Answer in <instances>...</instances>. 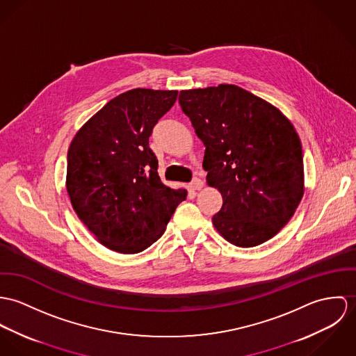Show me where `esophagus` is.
Instances as JSON below:
<instances>
[{
  "label": "esophagus",
  "mask_w": 356,
  "mask_h": 356,
  "mask_svg": "<svg viewBox=\"0 0 356 356\" xmlns=\"http://www.w3.org/2000/svg\"><path fill=\"white\" fill-rule=\"evenodd\" d=\"M203 186H204V183H203L200 179H197V177H195V179L191 181V187H193V190H197V191H199V190H202V188H203Z\"/></svg>",
  "instance_id": "34e87169"
}]
</instances>
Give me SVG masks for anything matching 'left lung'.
<instances>
[{
	"label": "left lung",
	"instance_id": "8db88e82",
	"mask_svg": "<svg viewBox=\"0 0 356 356\" xmlns=\"http://www.w3.org/2000/svg\"><path fill=\"white\" fill-rule=\"evenodd\" d=\"M179 104L206 147L207 184L222 195L214 228L237 247L277 235L305 193L302 143L291 121L235 84L183 90Z\"/></svg>",
	"mask_w": 356,
	"mask_h": 356
}]
</instances>
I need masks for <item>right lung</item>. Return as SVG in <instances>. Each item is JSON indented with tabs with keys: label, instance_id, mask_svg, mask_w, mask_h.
Here are the masks:
<instances>
[{
	"label": "right lung",
	"instance_id": "1",
	"mask_svg": "<svg viewBox=\"0 0 356 356\" xmlns=\"http://www.w3.org/2000/svg\"><path fill=\"white\" fill-rule=\"evenodd\" d=\"M176 90L134 88L109 101L75 135L67 191L80 221L105 247L136 254L163 234L187 197L159 179L149 138L173 106Z\"/></svg>",
	"mask_w": 356,
	"mask_h": 356
}]
</instances>
